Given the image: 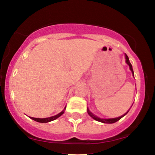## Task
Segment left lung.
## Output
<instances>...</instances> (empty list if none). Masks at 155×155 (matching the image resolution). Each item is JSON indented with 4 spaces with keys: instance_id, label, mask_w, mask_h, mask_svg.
Wrapping results in <instances>:
<instances>
[{
    "instance_id": "obj_1",
    "label": "left lung",
    "mask_w": 155,
    "mask_h": 155,
    "mask_svg": "<svg viewBox=\"0 0 155 155\" xmlns=\"http://www.w3.org/2000/svg\"><path fill=\"white\" fill-rule=\"evenodd\" d=\"M125 58H126V63H127V65H129L130 69V71H132V73H133V76H134V74H134V72H133L132 65H131V63H130L128 57H127V55L126 54H125ZM128 111H127V113L124 114V115H122V116H121V117H117V118H113V119H101V118H99V117H96L95 115H94L93 114H92V113H91V112L90 111V110H89L88 108H87L88 114L90 115V116L92 118H93L94 120H96V121H98V122H103V123H107V124H112V123H114V122H117V121L120 120L121 118H122V117H123L124 116H125V115L127 114V113H128Z\"/></svg>"
}]
</instances>
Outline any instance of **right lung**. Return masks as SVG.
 I'll return each instance as SVG.
<instances>
[{"label": "right lung", "mask_w": 155, "mask_h": 155, "mask_svg": "<svg viewBox=\"0 0 155 155\" xmlns=\"http://www.w3.org/2000/svg\"><path fill=\"white\" fill-rule=\"evenodd\" d=\"M65 108H64V110L63 111L60 112V114H58L55 115V116H53V117H48V118H44V119H40V118H34V117H31V119H32V120L36 121V122H41V123H47V122H51V121H53L54 120H56V119H58V117H60V116H61L62 114L64 113V111H65Z\"/></svg>", "instance_id": "1"}]
</instances>
